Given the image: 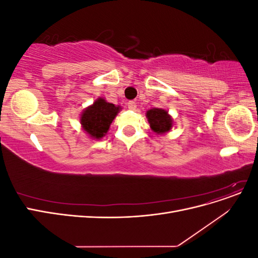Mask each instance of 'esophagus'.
Listing matches in <instances>:
<instances>
[{"mask_svg": "<svg viewBox=\"0 0 258 258\" xmlns=\"http://www.w3.org/2000/svg\"><path fill=\"white\" fill-rule=\"evenodd\" d=\"M127 104H128V108H129V110H135V108L137 107L136 101H129V102H128Z\"/></svg>", "mask_w": 258, "mask_h": 258, "instance_id": "34e87169", "label": "esophagus"}]
</instances>
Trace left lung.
<instances>
[{
	"label": "left lung",
	"instance_id": "left-lung-1",
	"mask_svg": "<svg viewBox=\"0 0 258 258\" xmlns=\"http://www.w3.org/2000/svg\"><path fill=\"white\" fill-rule=\"evenodd\" d=\"M146 117L153 131L158 135L166 134L172 127V119L168 112L162 108H152L147 111Z\"/></svg>",
	"mask_w": 258,
	"mask_h": 258
}]
</instances>
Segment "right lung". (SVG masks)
Instances as JSON below:
<instances>
[{
	"instance_id": "1",
	"label": "right lung",
	"mask_w": 258,
	"mask_h": 258,
	"mask_svg": "<svg viewBox=\"0 0 258 258\" xmlns=\"http://www.w3.org/2000/svg\"><path fill=\"white\" fill-rule=\"evenodd\" d=\"M118 112L119 106H115L100 98L83 112L81 122L87 134L95 139H101L105 136Z\"/></svg>"
}]
</instances>
